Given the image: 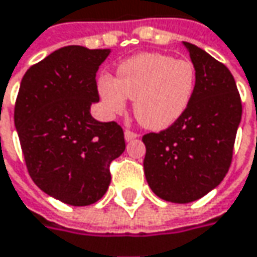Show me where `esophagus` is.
I'll use <instances>...</instances> for the list:
<instances>
[{"instance_id":"esophagus-1","label":"esophagus","mask_w":257,"mask_h":257,"mask_svg":"<svg viewBox=\"0 0 257 257\" xmlns=\"http://www.w3.org/2000/svg\"><path fill=\"white\" fill-rule=\"evenodd\" d=\"M140 135L137 134V132H132V131H125V140L126 141H132V140H135V138H138Z\"/></svg>"}]
</instances>
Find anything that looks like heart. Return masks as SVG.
Instances as JSON below:
<instances>
[{"mask_svg": "<svg viewBox=\"0 0 257 257\" xmlns=\"http://www.w3.org/2000/svg\"><path fill=\"white\" fill-rule=\"evenodd\" d=\"M196 87V69L188 59L164 53H140L122 62L116 78L103 75L98 94L109 113H120L126 97L144 128H169L186 112Z\"/></svg>", "mask_w": 257, "mask_h": 257, "instance_id": "b5f03b06", "label": "heart"}]
</instances>
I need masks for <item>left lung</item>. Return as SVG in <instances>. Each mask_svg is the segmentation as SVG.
<instances>
[{"label": "left lung", "mask_w": 257, "mask_h": 257, "mask_svg": "<svg viewBox=\"0 0 257 257\" xmlns=\"http://www.w3.org/2000/svg\"><path fill=\"white\" fill-rule=\"evenodd\" d=\"M183 45L196 69L190 104L172 126L143 137L148 186L174 204L193 202L222 182L241 120V100L230 69L204 49Z\"/></svg>", "instance_id": "8db88e82"}]
</instances>
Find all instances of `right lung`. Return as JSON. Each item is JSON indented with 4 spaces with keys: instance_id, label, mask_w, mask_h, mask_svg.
<instances>
[{
    "instance_id": "add662e5",
    "label": "right lung",
    "mask_w": 257,
    "mask_h": 257,
    "mask_svg": "<svg viewBox=\"0 0 257 257\" xmlns=\"http://www.w3.org/2000/svg\"><path fill=\"white\" fill-rule=\"evenodd\" d=\"M110 49L65 46L24 74L14 123L26 166L45 193L64 204L85 206L103 198L109 166L125 151L116 122H98L96 74Z\"/></svg>"
}]
</instances>
